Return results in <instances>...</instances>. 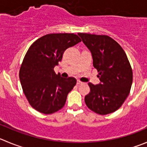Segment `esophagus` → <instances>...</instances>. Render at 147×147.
Segmentation results:
<instances>
[{
	"label": "esophagus",
	"mask_w": 147,
	"mask_h": 147,
	"mask_svg": "<svg viewBox=\"0 0 147 147\" xmlns=\"http://www.w3.org/2000/svg\"><path fill=\"white\" fill-rule=\"evenodd\" d=\"M82 84H84V83H83V82H81V81H79V80L77 81V84H78V85Z\"/></svg>",
	"instance_id": "esophagus-1"
}]
</instances>
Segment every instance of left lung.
I'll list each match as a JSON object with an SVG mask.
<instances>
[{"label":"left lung","mask_w":147,"mask_h":147,"mask_svg":"<svg viewBox=\"0 0 147 147\" xmlns=\"http://www.w3.org/2000/svg\"><path fill=\"white\" fill-rule=\"evenodd\" d=\"M78 34L92 53L100 81L99 84H88L90 92L85 96L86 106L100 115L116 111L126 100L132 85L133 72L126 54L108 36Z\"/></svg>","instance_id":"1"}]
</instances>
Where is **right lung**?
I'll return each instance as SVG.
<instances>
[{
  "label": "right lung",
  "mask_w": 147,
  "mask_h": 147,
  "mask_svg": "<svg viewBox=\"0 0 147 147\" xmlns=\"http://www.w3.org/2000/svg\"><path fill=\"white\" fill-rule=\"evenodd\" d=\"M81 41L74 34H49L36 40L28 50L21 65L19 79L29 103L40 113L51 114L65 105L76 79L57 75L54 67L58 65L67 48Z\"/></svg>",
  "instance_id": "right-lung-1"
}]
</instances>
